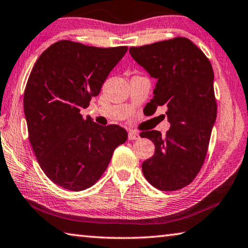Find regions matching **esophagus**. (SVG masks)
<instances>
[{
    "label": "esophagus",
    "instance_id": "obj_1",
    "mask_svg": "<svg viewBox=\"0 0 248 248\" xmlns=\"http://www.w3.org/2000/svg\"><path fill=\"white\" fill-rule=\"evenodd\" d=\"M139 138H140V136H139L138 132L133 131V130L129 131V133H128V139L129 140H138Z\"/></svg>",
    "mask_w": 248,
    "mask_h": 248
}]
</instances>
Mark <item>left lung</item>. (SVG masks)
Returning <instances> with one entry per match:
<instances>
[{
	"label": "left lung",
	"mask_w": 248,
	"mask_h": 248,
	"mask_svg": "<svg viewBox=\"0 0 248 248\" xmlns=\"http://www.w3.org/2000/svg\"><path fill=\"white\" fill-rule=\"evenodd\" d=\"M129 52L158 79L147 106L153 111L167 106L171 124L166 136L156 130L140 133L155 145V155L142 163L143 175L161 191L180 190L198 175L209 149L217 111L213 68L205 54L186 37L130 47Z\"/></svg>",
	"instance_id": "obj_1"
}]
</instances>
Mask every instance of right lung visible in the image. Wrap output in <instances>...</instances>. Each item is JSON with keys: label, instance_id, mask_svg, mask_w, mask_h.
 I'll use <instances>...</instances> for the list:
<instances>
[{"label": "right lung", "instance_id": "right-lung-1", "mask_svg": "<svg viewBox=\"0 0 248 248\" xmlns=\"http://www.w3.org/2000/svg\"><path fill=\"white\" fill-rule=\"evenodd\" d=\"M127 50L64 39L35 62L23 99L29 139L39 167L56 186L69 191L93 186L127 140L119 125L103 127L80 115Z\"/></svg>", "mask_w": 248, "mask_h": 248}]
</instances>
